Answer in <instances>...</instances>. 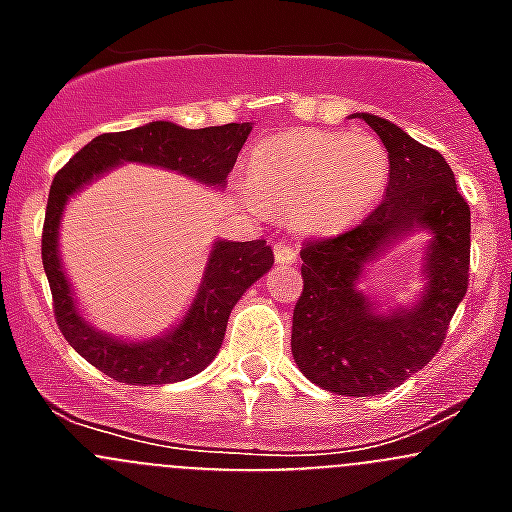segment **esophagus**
<instances>
[{"instance_id":"esophagus-1","label":"esophagus","mask_w":512,"mask_h":512,"mask_svg":"<svg viewBox=\"0 0 512 512\" xmlns=\"http://www.w3.org/2000/svg\"><path fill=\"white\" fill-rule=\"evenodd\" d=\"M274 259H277V264H297V251L287 243H279L274 248Z\"/></svg>"}]
</instances>
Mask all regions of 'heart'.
Wrapping results in <instances>:
<instances>
[{
	"label": "heart",
	"instance_id": "b5f03b06",
	"mask_svg": "<svg viewBox=\"0 0 512 512\" xmlns=\"http://www.w3.org/2000/svg\"><path fill=\"white\" fill-rule=\"evenodd\" d=\"M390 158L372 133L295 130L253 148L243 200L287 210L305 235H336L379 202Z\"/></svg>",
	"mask_w": 512,
	"mask_h": 512
}]
</instances>
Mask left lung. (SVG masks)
<instances>
[{"label": "left lung", "instance_id": "left-lung-1", "mask_svg": "<svg viewBox=\"0 0 512 512\" xmlns=\"http://www.w3.org/2000/svg\"><path fill=\"white\" fill-rule=\"evenodd\" d=\"M387 148L390 182L364 223L336 238L307 243L302 295L292 315V356L323 390L346 397L384 395L420 372L441 348L469 287L467 200L446 158L384 117L356 112ZM423 229L424 292L410 306L384 311L358 287L363 269Z\"/></svg>", "mask_w": 512, "mask_h": 512}]
</instances>
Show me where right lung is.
I'll return each mask as SVG.
<instances>
[{
  "mask_svg": "<svg viewBox=\"0 0 512 512\" xmlns=\"http://www.w3.org/2000/svg\"><path fill=\"white\" fill-rule=\"evenodd\" d=\"M251 130V122L189 130L156 120L122 133L97 135L53 179L43 225V269L51 284L56 323L76 354L107 377L146 387L182 382L200 374L223 346L230 310L243 292L271 269L274 251L266 241H215L200 289L184 318L161 336L128 341L104 333L81 315L58 251L63 210L76 192L122 164L158 166L205 187L223 189Z\"/></svg>",
  "mask_w": 512,
  "mask_h": 512,
  "instance_id": "1",
  "label": "right lung"
}]
</instances>
